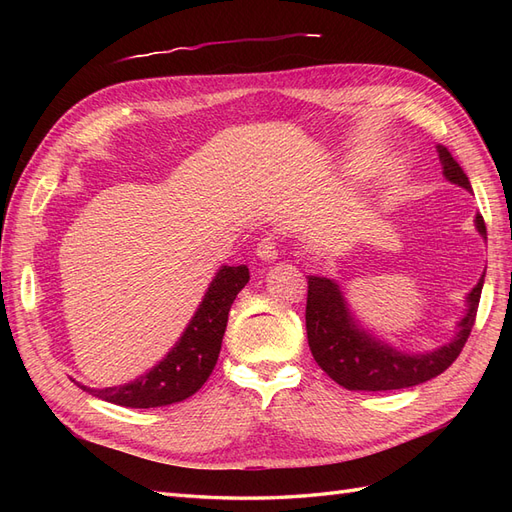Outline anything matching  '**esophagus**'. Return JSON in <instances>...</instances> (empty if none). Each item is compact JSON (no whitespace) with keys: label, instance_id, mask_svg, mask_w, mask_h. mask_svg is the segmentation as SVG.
<instances>
[{"label":"esophagus","instance_id":"34e87169","mask_svg":"<svg viewBox=\"0 0 512 512\" xmlns=\"http://www.w3.org/2000/svg\"><path fill=\"white\" fill-rule=\"evenodd\" d=\"M256 256L260 258V260H265V262H275L277 260V243H275V237H265V239H260V243H258V247H256Z\"/></svg>","mask_w":512,"mask_h":512}]
</instances>
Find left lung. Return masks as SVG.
I'll return each instance as SVG.
<instances>
[{
    "label": "left lung",
    "mask_w": 512,
    "mask_h": 512,
    "mask_svg": "<svg viewBox=\"0 0 512 512\" xmlns=\"http://www.w3.org/2000/svg\"><path fill=\"white\" fill-rule=\"evenodd\" d=\"M438 156L446 181L472 192L468 175L453 160L451 151L438 145ZM474 226L487 241V228L480 213L474 218ZM483 284L485 273L468 292L466 314L457 322L451 342L425 352H404L361 327L348 307L342 286L335 280L307 275L305 327L309 350L324 374L348 391H395L427 382L451 367L466 346Z\"/></svg>",
    "instance_id": "obj_1"
}]
</instances>
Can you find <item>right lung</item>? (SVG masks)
Instances as JSON below:
<instances>
[{
	"mask_svg": "<svg viewBox=\"0 0 512 512\" xmlns=\"http://www.w3.org/2000/svg\"><path fill=\"white\" fill-rule=\"evenodd\" d=\"M247 282H250V269L245 265L220 267L179 342L147 374L106 389L76 384L94 397L123 408H160L192 397L218 363L230 305Z\"/></svg>",
	"mask_w": 512,
	"mask_h": 512,
	"instance_id": "add662e5",
	"label": "right lung"
}]
</instances>
